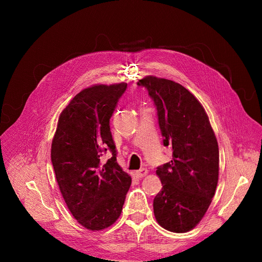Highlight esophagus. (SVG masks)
I'll use <instances>...</instances> for the list:
<instances>
[{
	"instance_id": "obj_1",
	"label": "esophagus",
	"mask_w": 262,
	"mask_h": 262,
	"mask_svg": "<svg viewBox=\"0 0 262 262\" xmlns=\"http://www.w3.org/2000/svg\"><path fill=\"white\" fill-rule=\"evenodd\" d=\"M146 175H147V170L144 169V168H142V169H140L138 171H136V176L138 177V178H142V177H144Z\"/></svg>"
}]
</instances>
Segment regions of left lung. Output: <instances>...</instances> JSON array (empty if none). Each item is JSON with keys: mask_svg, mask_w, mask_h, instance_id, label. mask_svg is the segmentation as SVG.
<instances>
[{"mask_svg": "<svg viewBox=\"0 0 262 262\" xmlns=\"http://www.w3.org/2000/svg\"><path fill=\"white\" fill-rule=\"evenodd\" d=\"M143 86L157 109L163 145L172 160L157 168L162 189L154 199L158 224L173 232L193 229L207 211L219 180V146L207 114L184 86L149 75Z\"/></svg>", "mask_w": 262, "mask_h": 262, "instance_id": "left-lung-1", "label": "left lung"}]
</instances>
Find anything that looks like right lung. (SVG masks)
Instances as JSON below:
<instances>
[{"label": "right lung", "mask_w": 262, "mask_h": 262, "mask_svg": "<svg viewBox=\"0 0 262 262\" xmlns=\"http://www.w3.org/2000/svg\"><path fill=\"white\" fill-rule=\"evenodd\" d=\"M126 82L94 85L81 90L59 116L51 159L62 198L76 221L102 230L119 219L132 184L117 162L109 120ZM110 150L113 157L102 165Z\"/></svg>", "instance_id": "right-lung-1"}]
</instances>
